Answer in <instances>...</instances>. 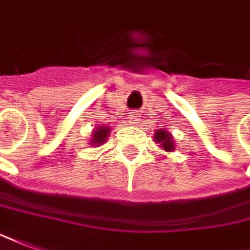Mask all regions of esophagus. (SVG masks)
<instances>
[{
  "instance_id": "obj_1",
  "label": "esophagus",
  "mask_w": 250,
  "mask_h": 250,
  "mask_svg": "<svg viewBox=\"0 0 250 250\" xmlns=\"http://www.w3.org/2000/svg\"><path fill=\"white\" fill-rule=\"evenodd\" d=\"M141 122V116L138 112H131L130 113V123L131 125H139Z\"/></svg>"
}]
</instances>
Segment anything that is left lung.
Returning a JSON list of instances; mask_svg holds the SVG:
<instances>
[{"mask_svg":"<svg viewBox=\"0 0 250 250\" xmlns=\"http://www.w3.org/2000/svg\"><path fill=\"white\" fill-rule=\"evenodd\" d=\"M154 141L160 143V147L165 150L167 153H172L176 150V143H174L173 135L167 130H157L154 132Z\"/></svg>","mask_w":250,"mask_h":250,"instance_id":"8db88e82","label":"left lung"}]
</instances>
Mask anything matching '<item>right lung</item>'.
Here are the masks:
<instances>
[{"label":"right lung","mask_w":250,"mask_h":250,"mask_svg":"<svg viewBox=\"0 0 250 250\" xmlns=\"http://www.w3.org/2000/svg\"><path fill=\"white\" fill-rule=\"evenodd\" d=\"M111 134V127L109 125H97L93 132H92V137H90V143L92 146H101L104 143L107 142L108 137Z\"/></svg>","instance_id":"add662e5"}]
</instances>
